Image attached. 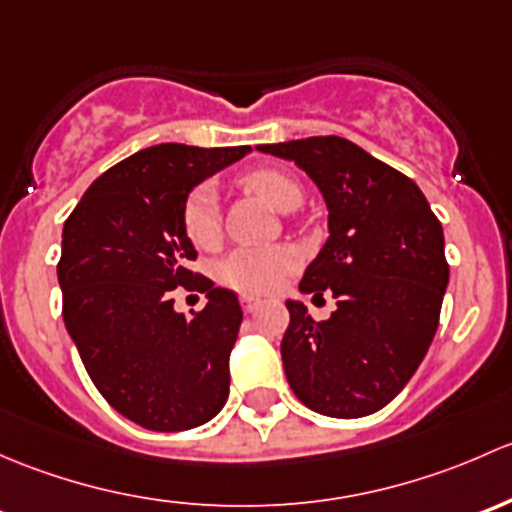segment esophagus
Wrapping results in <instances>:
<instances>
[{"instance_id": "1", "label": "esophagus", "mask_w": 512, "mask_h": 512, "mask_svg": "<svg viewBox=\"0 0 512 512\" xmlns=\"http://www.w3.org/2000/svg\"><path fill=\"white\" fill-rule=\"evenodd\" d=\"M241 308H244V313H256L258 308H261V300H256V298H249V295H244V298H241Z\"/></svg>"}]
</instances>
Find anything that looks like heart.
<instances>
[{
    "label": "heart",
    "mask_w": 512,
    "mask_h": 512,
    "mask_svg": "<svg viewBox=\"0 0 512 512\" xmlns=\"http://www.w3.org/2000/svg\"><path fill=\"white\" fill-rule=\"evenodd\" d=\"M246 184L261 194L278 212H293L303 202V189L295 177L273 167H261L246 175ZM182 226L194 246L209 249L219 241V192L212 182L194 189L182 207ZM295 266V254L288 246L268 249H236L221 261L219 278L226 286L249 295H266L276 291Z\"/></svg>",
    "instance_id": "heart-1"
}]
</instances>
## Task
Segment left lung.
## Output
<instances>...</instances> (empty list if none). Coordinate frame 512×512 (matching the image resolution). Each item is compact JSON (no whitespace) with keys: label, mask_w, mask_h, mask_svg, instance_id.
<instances>
[{"label":"left lung","mask_w":512,"mask_h":512,"mask_svg":"<svg viewBox=\"0 0 512 512\" xmlns=\"http://www.w3.org/2000/svg\"><path fill=\"white\" fill-rule=\"evenodd\" d=\"M256 150L295 162L328 207L330 236L300 293L330 291L337 308L315 323L300 300H286L288 384L318 414L379 412L412 379L439 328L449 286L444 229L412 179L355 142L328 135Z\"/></svg>","instance_id":"1"}]
</instances>
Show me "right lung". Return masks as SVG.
Masks as SVG:
<instances>
[{"instance_id":"1","label":"right lung","mask_w":512,"mask_h":512,"mask_svg":"<svg viewBox=\"0 0 512 512\" xmlns=\"http://www.w3.org/2000/svg\"><path fill=\"white\" fill-rule=\"evenodd\" d=\"M251 147H145L88 187L63 224V323L98 392L150 431L207 424L229 397L239 298L192 273L184 234L189 192ZM177 285L208 293L202 314L174 310Z\"/></svg>"}]
</instances>
